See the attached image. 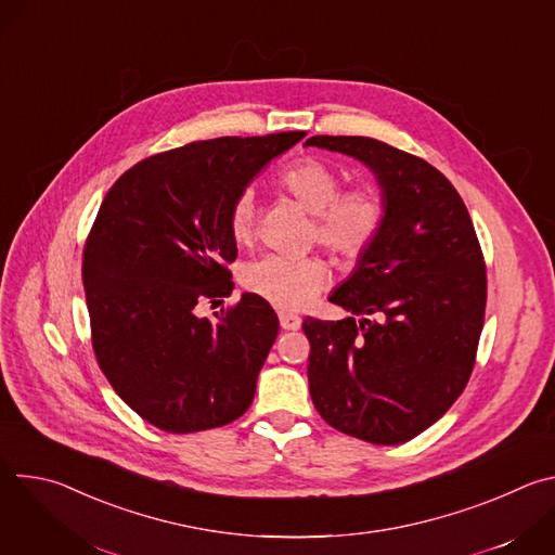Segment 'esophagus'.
<instances>
[{"label": "esophagus", "mask_w": 555, "mask_h": 555, "mask_svg": "<svg viewBox=\"0 0 555 555\" xmlns=\"http://www.w3.org/2000/svg\"><path fill=\"white\" fill-rule=\"evenodd\" d=\"M279 321H281V327L287 332L300 330V323H302L296 313H289V311H279Z\"/></svg>", "instance_id": "obj_1"}]
</instances>
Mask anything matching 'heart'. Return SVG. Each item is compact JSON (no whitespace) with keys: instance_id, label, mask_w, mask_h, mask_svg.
<instances>
[{"instance_id":"1","label":"heart","mask_w":555,"mask_h":555,"mask_svg":"<svg viewBox=\"0 0 555 555\" xmlns=\"http://www.w3.org/2000/svg\"><path fill=\"white\" fill-rule=\"evenodd\" d=\"M279 184L313 217L309 240L319 242L340 259L364 257L386 223V199L377 186L362 184L343 191V176L321 157H302L289 165ZM228 230L244 246L257 232V195L242 189L230 204ZM330 281V268L319 257L263 255L242 270L246 292L279 309H302Z\"/></svg>"}]
</instances>
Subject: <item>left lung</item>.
I'll list each match as a JSON object with an SVG mask.
<instances>
[{"instance_id":"1","label":"left lung","mask_w":555,"mask_h":555,"mask_svg":"<svg viewBox=\"0 0 555 555\" xmlns=\"http://www.w3.org/2000/svg\"><path fill=\"white\" fill-rule=\"evenodd\" d=\"M305 144L366 165L388 208L379 240L330 296L351 315L302 321L311 402L336 430L398 446L433 426L469 379L486 319L483 253L461 195L422 157L364 135Z\"/></svg>"}]
</instances>
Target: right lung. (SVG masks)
<instances>
[{
	"label": "right lung",
	"instance_id": "add662e5",
	"mask_svg": "<svg viewBox=\"0 0 555 555\" xmlns=\"http://www.w3.org/2000/svg\"><path fill=\"white\" fill-rule=\"evenodd\" d=\"M305 131L225 135L146 157L105 195L83 250L92 347L118 398L155 428L186 435L242 417L279 336L268 300L230 296L232 199Z\"/></svg>",
	"mask_w": 555,
	"mask_h": 555
}]
</instances>
